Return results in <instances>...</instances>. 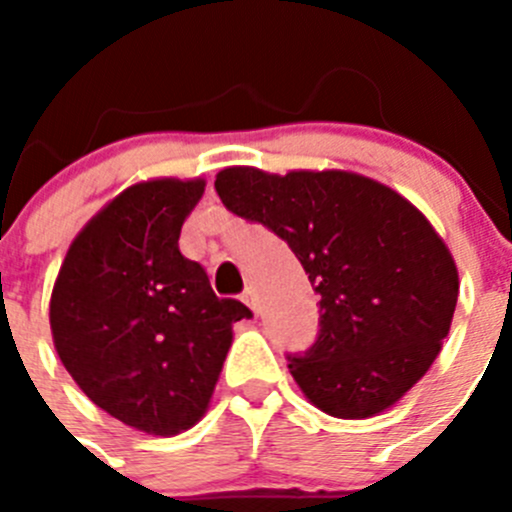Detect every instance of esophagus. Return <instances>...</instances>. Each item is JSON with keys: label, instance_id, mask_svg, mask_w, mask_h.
I'll list each match as a JSON object with an SVG mask.
<instances>
[{"label": "esophagus", "instance_id": "1", "mask_svg": "<svg viewBox=\"0 0 512 512\" xmlns=\"http://www.w3.org/2000/svg\"><path fill=\"white\" fill-rule=\"evenodd\" d=\"M242 299H245L247 307H250L252 312H255V314L260 312V304H257V294H255V289L247 287V289H245V294H242Z\"/></svg>", "mask_w": 512, "mask_h": 512}]
</instances>
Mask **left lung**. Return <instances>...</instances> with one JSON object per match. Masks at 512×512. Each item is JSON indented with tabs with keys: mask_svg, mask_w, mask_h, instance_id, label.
<instances>
[{
	"mask_svg": "<svg viewBox=\"0 0 512 512\" xmlns=\"http://www.w3.org/2000/svg\"><path fill=\"white\" fill-rule=\"evenodd\" d=\"M215 190L282 237L319 294L317 342L287 356L302 394L337 418L394 406L431 369L458 299L456 262L421 210L349 170L235 165Z\"/></svg>",
	"mask_w": 512,
	"mask_h": 512,
	"instance_id": "left-lung-1",
	"label": "left lung"
}]
</instances>
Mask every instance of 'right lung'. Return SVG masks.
Returning a JSON list of instances; mask_svg holds the SVG:
<instances>
[{"label":"right lung","mask_w":512,"mask_h":512,"mask_svg":"<svg viewBox=\"0 0 512 512\" xmlns=\"http://www.w3.org/2000/svg\"><path fill=\"white\" fill-rule=\"evenodd\" d=\"M205 180L156 178L123 190L74 237L54 282L51 337L91 401L126 426L178 436L208 411L232 324L252 317L215 297L180 227Z\"/></svg>","instance_id":"obj_1"}]
</instances>
